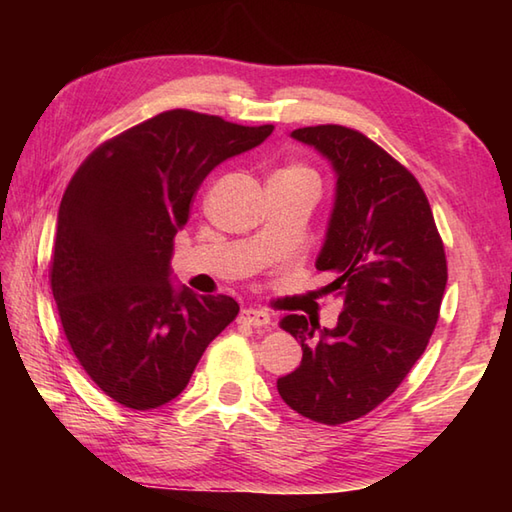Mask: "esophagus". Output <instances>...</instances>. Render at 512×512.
<instances>
[{
  "label": "esophagus",
  "instance_id": "1",
  "mask_svg": "<svg viewBox=\"0 0 512 512\" xmlns=\"http://www.w3.org/2000/svg\"><path fill=\"white\" fill-rule=\"evenodd\" d=\"M239 321L255 325V328H268L270 325V314L264 310H255V308H244L239 312Z\"/></svg>",
  "mask_w": 512,
  "mask_h": 512
}]
</instances>
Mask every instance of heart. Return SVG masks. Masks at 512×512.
<instances>
[{
  "instance_id": "b5f03b06",
  "label": "heart",
  "mask_w": 512,
  "mask_h": 512,
  "mask_svg": "<svg viewBox=\"0 0 512 512\" xmlns=\"http://www.w3.org/2000/svg\"><path fill=\"white\" fill-rule=\"evenodd\" d=\"M288 173H306V171H303V169H286Z\"/></svg>"
}]
</instances>
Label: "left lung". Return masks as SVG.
<instances>
[{
  "label": "left lung",
  "instance_id": "obj_1",
  "mask_svg": "<svg viewBox=\"0 0 512 512\" xmlns=\"http://www.w3.org/2000/svg\"><path fill=\"white\" fill-rule=\"evenodd\" d=\"M334 171V202L317 268L343 301L334 328L301 314L279 321L301 343V365L277 380L301 416L343 424L394 394L438 323L447 259L418 180L361 132L341 125L295 129Z\"/></svg>",
  "mask_w": 512,
  "mask_h": 512
}]
</instances>
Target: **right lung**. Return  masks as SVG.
Listing matches in <instances>:
<instances>
[{
	"label": "right lung",
	"mask_w": 512,
	"mask_h": 512,
	"mask_svg": "<svg viewBox=\"0 0 512 512\" xmlns=\"http://www.w3.org/2000/svg\"><path fill=\"white\" fill-rule=\"evenodd\" d=\"M273 129L162 112L107 140L65 189L52 295L74 356L121 405L145 411L176 398L237 317L235 299L173 284V237L204 178Z\"/></svg>",
	"instance_id": "add662e5"
}]
</instances>
